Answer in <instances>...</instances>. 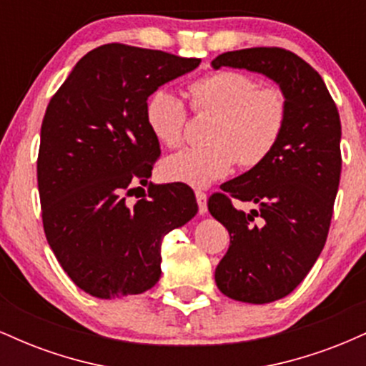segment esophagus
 Listing matches in <instances>:
<instances>
[{"label":"esophagus","instance_id":"1","mask_svg":"<svg viewBox=\"0 0 366 366\" xmlns=\"http://www.w3.org/2000/svg\"><path fill=\"white\" fill-rule=\"evenodd\" d=\"M207 199H208V196L204 194L203 191H196V201H197V208H199V213H201V215H204V213L208 212V204H207Z\"/></svg>","mask_w":366,"mask_h":366}]
</instances>
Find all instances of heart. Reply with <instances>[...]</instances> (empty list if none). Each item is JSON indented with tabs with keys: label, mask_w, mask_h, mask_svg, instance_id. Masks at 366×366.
Instances as JSON below:
<instances>
[{
	"label": "heart",
	"mask_w": 366,
	"mask_h": 366,
	"mask_svg": "<svg viewBox=\"0 0 366 366\" xmlns=\"http://www.w3.org/2000/svg\"><path fill=\"white\" fill-rule=\"evenodd\" d=\"M196 112H215L213 144L186 148L163 159L162 174L172 182L208 187L232 172L237 162L256 167L277 148L287 120L282 91L259 86L237 70H217L189 86ZM187 112L175 91L159 87L144 104L146 127L162 144L175 148L184 137Z\"/></svg>",
	"instance_id": "b5f03b06"
}]
</instances>
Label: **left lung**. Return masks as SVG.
Here are the masks:
<instances>
[{"instance_id":"obj_1","label":"left lung","mask_w":366,"mask_h":366,"mask_svg":"<svg viewBox=\"0 0 366 366\" xmlns=\"http://www.w3.org/2000/svg\"><path fill=\"white\" fill-rule=\"evenodd\" d=\"M220 66L262 74L280 87L287 120L277 148L263 163L222 184L208 209L230 234L215 270L217 287L242 303L282 300L320 256L341 179V120L320 77L297 54L247 48L218 54ZM229 195L259 204L244 214Z\"/></svg>"}]
</instances>
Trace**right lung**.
I'll return each mask as SVG.
<instances>
[{"instance_id":"obj_1","label":"right lung","mask_w":366,"mask_h":366,"mask_svg":"<svg viewBox=\"0 0 366 366\" xmlns=\"http://www.w3.org/2000/svg\"><path fill=\"white\" fill-rule=\"evenodd\" d=\"M199 58L104 44L82 56L46 108L37 158L48 244L77 287L99 300L141 294L162 275V241L197 213L186 184L146 186L159 142L148 96L192 72Z\"/></svg>"}]
</instances>
